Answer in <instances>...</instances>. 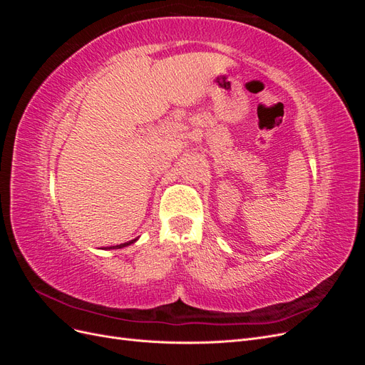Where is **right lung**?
Segmentation results:
<instances>
[{
    "label": "right lung",
    "mask_w": 365,
    "mask_h": 365,
    "mask_svg": "<svg viewBox=\"0 0 365 365\" xmlns=\"http://www.w3.org/2000/svg\"><path fill=\"white\" fill-rule=\"evenodd\" d=\"M135 240H130V242H126V244H121V245H115V247H109V250H118V248H123V247H128L130 244H134Z\"/></svg>",
    "instance_id": "right-lung-1"
}]
</instances>
